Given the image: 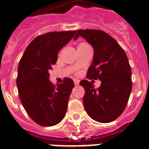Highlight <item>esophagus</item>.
<instances>
[{"label":"esophagus","mask_w":149,"mask_h":149,"mask_svg":"<svg viewBox=\"0 0 149 149\" xmlns=\"http://www.w3.org/2000/svg\"><path fill=\"white\" fill-rule=\"evenodd\" d=\"M74 84L75 85H78L79 84V81L78 80H74Z\"/></svg>","instance_id":"esophagus-1"}]
</instances>
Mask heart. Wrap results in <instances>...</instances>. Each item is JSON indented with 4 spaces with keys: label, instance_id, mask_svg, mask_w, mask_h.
I'll return each instance as SVG.
<instances>
[{
    "label": "heart",
    "instance_id": "obj_1",
    "mask_svg": "<svg viewBox=\"0 0 149 149\" xmlns=\"http://www.w3.org/2000/svg\"><path fill=\"white\" fill-rule=\"evenodd\" d=\"M85 45V43H81V45Z\"/></svg>",
    "mask_w": 149,
    "mask_h": 149
}]
</instances>
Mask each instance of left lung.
Segmentation results:
<instances>
[{
  "mask_svg": "<svg viewBox=\"0 0 149 149\" xmlns=\"http://www.w3.org/2000/svg\"><path fill=\"white\" fill-rule=\"evenodd\" d=\"M81 37L94 49L88 79H99L95 88L93 81L80 82L84 88V109L94 120L109 123L118 118L128 104L132 91V70L126 53L113 37L101 30L80 29L74 40Z\"/></svg>",
  "mask_w": 149,
  "mask_h": 149,
  "instance_id": "8db88e82",
  "label": "left lung"
}]
</instances>
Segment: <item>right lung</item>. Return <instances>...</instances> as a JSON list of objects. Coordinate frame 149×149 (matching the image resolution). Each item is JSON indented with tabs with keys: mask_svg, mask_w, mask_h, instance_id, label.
<instances>
[{
	"mask_svg": "<svg viewBox=\"0 0 149 149\" xmlns=\"http://www.w3.org/2000/svg\"><path fill=\"white\" fill-rule=\"evenodd\" d=\"M76 32H51L36 37L19 63L17 78L19 97L28 115L41 126L57 125L67 112L74 83L70 78H65L56 87L49 81V71L57 61L59 51Z\"/></svg>",
	"mask_w": 149,
	"mask_h": 149,
	"instance_id": "right-lung-1",
	"label": "right lung"
}]
</instances>
